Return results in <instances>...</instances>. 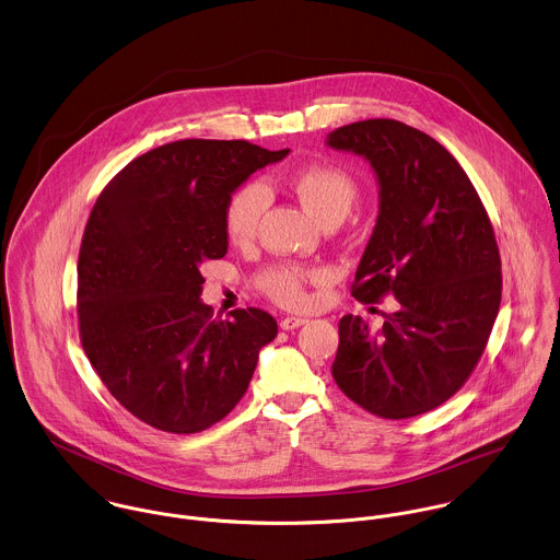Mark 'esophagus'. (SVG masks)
<instances>
[{"mask_svg": "<svg viewBox=\"0 0 560 560\" xmlns=\"http://www.w3.org/2000/svg\"><path fill=\"white\" fill-rule=\"evenodd\" d=\"M307 323V318H301V316H288L281 320V329L283 331H292V329H299Z\"/></svg>", "mask_w": 560, "mask_h": 560, "instance_id": "34e87169", "label": "esophagus"}]
</instances>
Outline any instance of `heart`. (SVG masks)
I'll return each mask as SVG.
<instances>
[{
    "instance_id": "heart-1",
    "label": "heart",
    "mask_w": 560,
    "mask_h": 560,
    "mask_svg": "<svg viewBox=\"0 0 560 560\" xmlns=\"http://www.w3.org/2000/svg\"><path fill=\"white\" fill-rule=\"evenodd\" d=\"M292 190L301 203L320 221L343 219L354 199L357 182L354 177L334 164H312L296 171L290 179ZM268 208V188L259 182L246 184L235 190L223 212V226L229 242L248 244L255 237L261 214ZM320 272L301 268L296 264H279L268 268L259 277V288L277 303L285 307H303L307 303V281Z\"/></svg>"
}]
</instances>
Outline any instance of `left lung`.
I'll return each instance as SVG.
<instances>
[{"label":"left lung","instance_id":"left-lung-1","mask_svg":"<svg viewBox=\"0 0 560 560\" xmlns=\"http://www.w3.org/2000/svg\"><path fill=\"white\" fill-rule=\"evenodd\" d=\"M327 147L368 160L378 184L352 296H396L376 336L359 316L339 320L334 378L374 416L427 413L460 389L493 329L502 299L493 226L458 162L416 127L359 120L331 131Z\"/></svg>","mask_w":560,"mask_h":560}]
</instances>
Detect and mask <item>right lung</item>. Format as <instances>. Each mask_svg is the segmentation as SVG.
I'll return each mask as SVG.
<instances>
[{
    "instance_id": "1",
    "label": "right lung",
    "mask_w": 560,
    "mask_h": 560,
    "mask_svg": "<svg viewBox=\"0 0 560 560\" xmlns=\"http://www.w3.org/2000/svg\"><path fill=\"white\" fill-rule=\"evenodd\" d=\"M288 153L177 140L131 160L100 195L78 261L80 336L110 394L144 424L188 435L221 422L277 337L275 318L255 307L214 320L201 264L226 253L229 197Z\"/></svg>"
}]
</instances>
